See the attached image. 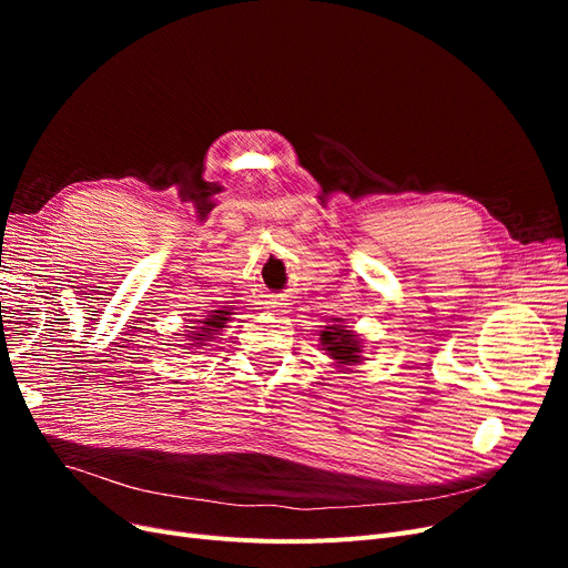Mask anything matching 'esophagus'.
<instances>
[{
  "label": "esophagus",
  "mask_w": 568,
  "mask_h": 568,
  "mask_svg": "<svg viewBox=\"0 0 568 568\" xmlns=\"http://www.w3.org/2000/svg\"><path fill=\"white\" fill-rule=\"evenodd\" d=\"M267 307H270V311H274V313H286L284 311V303H267Z\"/></svg>",
  "instance_id": "34e87169"
}]
</instances>
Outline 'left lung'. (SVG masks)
<instances>
[{
	"mask_svg": "<svg viewBox=\"0 0 568 568\" xmlns=\"http://www.w3.org/2000/svg\"><path fill=\"white\" fill-rule=\"evenodd\" d=\"M322 346L329 351L334 359H338L341 365H353L359 363V341L351 329H343V326L334 324L326 326V332H322Z\"/></svg>",
	"mask_w": 568,
	"mask_h": 568,
	"instance_id": "obj_1",
	"label": "left lung"
}]
</instances>
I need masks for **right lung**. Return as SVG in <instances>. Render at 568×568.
I'll list each match as a JSON object with an SVG mask.
<instances>
[{
	"instance_id": "obj_1",
	"label": "right lung",
	"mask_w": 568,
	"mask_h": 568,
	"mask_svg": "<svg viewBox=\"0 0 568 568\" xmlns=\"http://www.w3.org/2000/svg\"><path fill=\"white\" fill-rule=\"evenodd\" d=\"M227 315H230V313H225V311H215V315H211L209 320L203 322V326H199L201 334H194L192 338H194V341H203L205 336H211L213 332L222 329V326H225V322H227Z\"/></svg>"
}]
</instances>
